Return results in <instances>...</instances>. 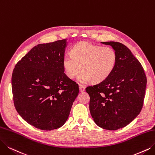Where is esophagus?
<instances>
[{"label":"esophagus","instance_id":"esophagus-1","mask_svg":"<svg viewBox=\"0 0 155 155\" xmlns=\"http://www.w3.org/2000/svg\"><path fill=\"white\" fill-rule=\"evenodd\" d=\"M79 90L80 91H84L85 90V86L84 85H82V84H79Z\"/></svg>","mask_w":155,"mask_h":155}]
</instances>
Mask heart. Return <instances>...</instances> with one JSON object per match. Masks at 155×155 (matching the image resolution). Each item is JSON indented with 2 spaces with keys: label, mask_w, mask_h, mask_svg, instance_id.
I'll list each match as a JSON object with an SVG mask.
<instances>
[{
  "label": "heart",
  "mask_w": 155,
  "mask_h": 155,
  "mask_svg": "<svg viewBox=\"0 0 155 155\" xmlns=\"http://www.w3.org/2000/svg\"><path fill=\"white\" fill-rule=\"evenodd\" d=\"M71 54H65L62 64L65 75L73 79L79 72L78 80L88 83L92 80L100 83L106 80L115 69L117 56L114 49L88 42H79L74 45Z\"/></svg>",
  "instance_id": "obj_1"
}]
</instances>
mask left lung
Instances as JSON below:
<instances>
[{"label":"left lung","mask_w":155,"mask_h":155,"mask_svg":"<svg viewBox=\"0 0 155 155\" xmlns=\"http://www.w3.org/2000/svg\"><path fill=\"white\" fill-rule=\"evenodd\" d=\"M117 53L115 69L104 81L88 86L90 111L96 124L108 130L125 127L137 117L142 108L147 79L139 60L124 45L114 41L101 42Z\"/></svg>","instance_id":"8db88e82"}]
</instances>
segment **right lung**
Listing matches in <instances>:
<instances>
[{"label":"right lung","mask_w":155,"mask_h":155,"mask_svg":"<svg viewBox=\"0 0 155 155\" xmlns=\"http://www.w3.org/2000/svg\"><path fill=\"white\" fill-rule=\"evenodd\" d=\"M67 39L34 46L15 65L11 84L17 112L28 124L42 130L63 126L79 86L64 73Z\"/></svg>","instance_id":"obj_1"}]
</instances>
